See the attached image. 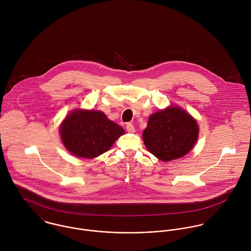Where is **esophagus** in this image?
Returning a JSON list of instances; mask_svg holds the SVG:
<instances>
[{
	"label": "esophagus",
	"instance_id": "1",
	"mask_svg": "<svg viewBox=\"0 0 251 251\" xmlns=\"http://www.w3.org/2000/svg\"><path fill=\"white\" fill-rule=\"evenodd\" d=\"M126 130H127L128 132H134V131H135V128H134V126H133L132 124H126Z\"/></svg>",
	"mask_w": 251,
	"mask_h": 251
}]
</instances>
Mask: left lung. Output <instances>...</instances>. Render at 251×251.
Returning <instances> with one entry per match:
<instances>
[{"label":"left lung","instance_id":"obj_1","mask_svg":"<svg viewBox=\"0 0 251 251\" xmlns=\"http://www.w3.org/2000/svg\"><path fill=\"white\" fill-rule=\"evenodd\" d=\"M198 133L196 121L183 109L171 106L150 116L143 140L151 153L162 161H170L189 152Z\"/></svg>","mask_w":251,"mask_h":251}]
</instances>
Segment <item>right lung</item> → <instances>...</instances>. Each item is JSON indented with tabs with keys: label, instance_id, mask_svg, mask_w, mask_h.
<instances>
[{
	"label": "right lung",
	"instance_id": "1",
	"mask_svg": "<svg viewBox=\"0 0 251 251\" xmlns=\"http://www.w3.org/2000/svg\"><path fill=\"white\" fill-rule=\"evenodd\" d=\"M124 133V128L108 120L103 112L93 110H73L60 127L67 150L77 157L89 159L107 151Z\"/></svg>",
	"mask_w": 251,
	"mask_h": 251
}]
</instances>
